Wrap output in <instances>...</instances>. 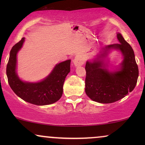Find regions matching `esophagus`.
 <instances>
[{
  "mask_svg": "<svg viewBox=\"0 0 145 145\" xmlns=\"http://www.w3.org/2000/svg\"><path fill=\"white\" fill-rule=\"evenodd\" d=\"M73 63L75 67H79L82 66V65L84 64L85 63V59L84 57L82 56L81 55H78L75 57L74 60H73Z\"/></svg>",
  "mask_w": 145,
  "mask_h": 145,
  "instance_id": "34e87169",
  "label": "esophagus"
}]
</instances>
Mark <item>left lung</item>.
I'll return each mask as SVG.
<instances>
[{
    "label": "left lung",
    "mask_w": 145,
    "mask_h": 145,
    "mask_svg": "<svg viewBox=\"0 0 145 145\" xmlns=\"http://www.w3.org/2000/svg\"><path fill=\"white\" fill-rule=\"evenodd\" d=\"M117 37L120 43L105 47L97 60L87 61L85 67L86 94L91 100L102 104H110L124 98L133 90L137 82L138 69L134 51L121 33H118ZM114 48L122 52L124 60L118 71L110 72L103 58L109 50Z\"/></svg>",
    "instance_id": "obj_1"
}]
</instances>
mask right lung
Returning <instances> with one entry per match:
<instances>
[{
	"label": "right lung",
	"instance_id": "obj_1",
	"mask_svg": "<svg viewBox=\"0 0 145 145\" xmlns=\"http://www.w3.org/2000/svg\"><path fill=\"white\" fill-rule=\"evenodd\" d=\"M22 37L15 44L10 52L7 66L8 82L14 92L25 102L37 106H45L58 101L63 94L65 78L71 71V60L55 65L51 72L39 82H24L16 73L17 53L24 42Z\"/></svg>",
	"mask_w": 145,
	"mask_h": 145
}]
</instances>
